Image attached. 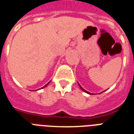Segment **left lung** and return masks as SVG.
<instances>
[{
	"label": "left lung",
	"mask_w": 134,
	"mask_h": 134,
	"mask_svg": "<svg viewBox=\"0 0 134 134\" xmlns=\"http://www.w3.org/2000/svg\"><path fill=\"white\" fill-rule=\"evenodd\" d=\"M78 85H79V86H80V89H81V90H82V91H83V92H86V93H87V94H91V93H90V92H88L87 91H86L85 90H84L83 88L82 87L81 85H80V84H79V83H78ZM104 92H105V91H104ZM103 92H101V93H103Z\"/></svg>",
	"instance_id": "obj_1"
}]
</instances>
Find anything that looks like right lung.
<instances>
[{
	"label": "right lung",
	"mask_w": 134,
	"mask_h": 134,
	"mask_svg": "<svg viewBox=\"0 0 134 134\" xmlns=\"http://www.w3.org/2000/svg\"><path fill=\"white\" fill-rule=\"evenodd\" d=\"M49 82H48V83L47 84V85H44V87H42V88H41V89H42V88H44V87H47V86L48 85V84H49Z\"/></svg>",
	"instance_id": "obj_1"
}]
</instances>
